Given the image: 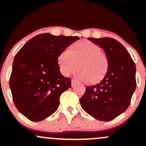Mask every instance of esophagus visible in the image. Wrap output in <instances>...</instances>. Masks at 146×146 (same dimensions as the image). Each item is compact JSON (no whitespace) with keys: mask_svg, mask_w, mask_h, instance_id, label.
<instances>
[{"mask_svg":"<svg viewBox=\"0 0 146 146\" xmlns=\"http://www.w3.org/2000/svg\"><path fill=\"white\" fill-rule=\"evenodd\" d=\"M76 85V81L75 80H71V86L72 87H74Z\"/></svg>","mask_w":146,"mask_h":146,"instance_id":"esophagus-1","label":"esophagus"}]
</instances>
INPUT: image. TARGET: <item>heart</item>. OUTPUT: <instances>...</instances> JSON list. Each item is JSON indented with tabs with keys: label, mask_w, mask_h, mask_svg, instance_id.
Wrapping results in <instances>:
<instances>
[{
	"label": "heart",
	"mask_w": 146,
	"mask_h": 146,
	"mask_svg": "<svg viewBox=\"0 0 146 146\" xmlns=\"http://www.w3.org/2000/svg\"><path fill=\"white\" fill-rule=\"evenodd\" d=\"M77 78L80 80L91 84L99 82L106 74L108 61L101 53L99 45L88 40H82L64 50L58 56V64L61 73L69 76L78 69Z\"/></svg>",
	"instance_id": "obj_1"
}]
</instances>
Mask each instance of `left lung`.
<instances>
[{"label": "left lung", "mask_w": 146, "mask_h": 146, "mask_svg": "<svg viewBox=\"0 0 146 146\" xmlns=\"http://www.w3.org/2000/svg\"><path fill=\"white\" fill-rule=\"evenodd\" d=\"M89 40L104 49L108 68L100 83L86 87L80 103L95 119L110 121L129 106L136 86V66L125 47L116 40L108 37Z\"/></svg>", "instance_id": "left-lung-1"}]
</instances>
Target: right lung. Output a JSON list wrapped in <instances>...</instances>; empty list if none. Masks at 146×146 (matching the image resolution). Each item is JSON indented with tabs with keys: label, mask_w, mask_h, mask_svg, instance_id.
Instances as JSON below:
<instances>
[{
	"label": "right lung",
	"mask_w": 146,
	"mask_h": 146,
	"mask_svg": "<svg viewBox=\"0 0 146 146\" xmlns=\"http://www.w3.org/2000/svg\"><path fill=\"white\" fill-rule=\"evenodd\" d=\"M79 39L42 33L15 55L9 84L15 106L29 119L43 120L57 110L61 94L71 87V79L61 74L58 56Z\"/></svg>",
	"instance_id": "right-lung-1"
}]
</instances>
